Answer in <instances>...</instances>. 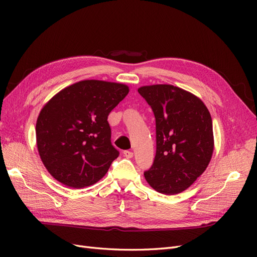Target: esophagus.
<instances>
[{"mask_svg": "<svg viewBox=\"0 0 257 257\" xmlns=\"http://www.w3.org/2000/svg\"><path fill=\"white\" fill-rule=\"evenodd\" d=\"M123 155H124V157H125L126 159H132V158H133V152H132V151H128V150H125V151H123Z\"/></svg>", "mask_w": 257, "mask_h": 257, "instance_id": "obj_1", "label": "esophagus"}]
</instances>
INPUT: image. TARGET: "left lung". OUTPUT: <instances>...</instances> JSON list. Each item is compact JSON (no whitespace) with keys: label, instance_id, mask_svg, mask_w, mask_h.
Wrapping results in <instances>:
<instances>
[{"label":"left lung","instance_id":"8db88e82","mask_svg":"<svg viewBox=\"0 0 257 257\" xmlns=\"http://www.w3.org/2000/svg\"><path fill=\"white\" fill-rule=\"evenodd\" d=\"M138 92L151 106L157 127V153L146 180L159 193H181L212 158L211 115L200 98L172 84L144 85Z\"/></svg>","mask_w":257,"mask_h":257}]
</instances>
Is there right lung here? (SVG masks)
I'll return each instance as SVG.
<instances>
[{
  "label": "right lung",
  "instance_id": "1",
  "mask_svg": "<svg viewBox=\"0 0 257 257\" xmlns=\"http://www.w3.org/2000/svg\"><path fill=\"white\" fill-rule=\"evenodd\" d=\"M126 84L82 80L61 90L36 121V145L49 174L68 188L96 183L119 157L108 114L128 94Z\"/></svg>",
  "mask_w": 257,
  "mask_h": 257
}]
</instances>
